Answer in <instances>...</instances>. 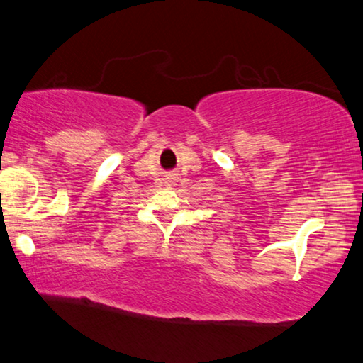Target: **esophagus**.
Instances as JSON below:
<instances>
[{
  "label": "esophagus",
  "mask_w": 363,
  "mask_h": 363,
  "mask_svg": "<svg viewBox=\"0 0 363 363\" xmlns=\"http://www.w3.org/2000/svg\"><path fill=\"white\" fill-rule=\"evenodd\" d=\"M177 180H178L177 174H169L167 177H165V183H167V186H174Z\"/></svg>",
  "instance_id": "esophagus-1"
}]
</instances>
